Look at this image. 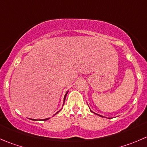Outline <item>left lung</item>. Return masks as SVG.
Instances as JSON below:
<instances>
[{"label":"left lung","mask_w":147,"mask_h":147,"mask_svg":"<svg viewBox=\"0 0 147 147\" xmlns=\"http://www.w3.org/2000/svg\"><path fill=\"white\" fill-rule=\"evenodd\" d=\"M99 116H100V115H99ZM102 117H103V116H102Z\"/></svg>","instance_id":"obj_1"}]
</instances>
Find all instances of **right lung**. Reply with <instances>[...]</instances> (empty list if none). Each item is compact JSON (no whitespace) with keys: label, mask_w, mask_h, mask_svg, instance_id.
<instances>
[{"label":"right lung","mask_w":147,"mask_h":147,"mask_svg":"<svg viewBox=\"0 0 147 147\" xmlns=\"http://www.w3.org/2000/svg\"><path fill=\"white\" fill-rule=\"evenodd\" d=\"M67 93L65 94V98H64V103H65V98H66V95H67ZM48 119H44V121H46V120H47Z\"/></svg>","instance_id":"add662e5"}]
</instances>
